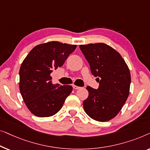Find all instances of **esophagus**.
Wrapping results in <instances>:
<instances>
[{"instance_id":"34e87169","label":"esophagus","mask_w":150,"mask_h":150,"mask_svg":"<svg viewBox=\"0 0 150 150\" xmlns=\"http://www.w3.org/2000/svg\"><path fill=\"white\" fill-rule=\"evenodd\" d=\"M73 88H74L75 90H78V89H79V88H80V87H79V86H77L76 85H73Z\"/></svg>"}]
</instances>
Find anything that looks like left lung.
Listing matches in <instances>:
<instances>
[{"mask_svg":"<svg viewBox=\"0 0 150 150\" xmlns=\"http://www.w3.org/2000/svg\"><path fill=\"white\" fill-rule=\"evenodd\" d=\"M79 48L99 82L97 90L86 88L89 95L83 102L84 111L96 121H109L118 114L129 95V69L119 52L107 44L80 45Z\"/></svg>","mask_w":150,"mask_h":150,"instance_id":"left-lung-1","label":"left lung"}]
</instances>
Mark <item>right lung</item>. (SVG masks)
Instances as JSON below:
<instances>
[{"label":"right lung","mask_w":150,"mask_h":150,"mask_svg":"<svg viewBox=\"0 0 150 150\" xmlns=\"http://www.w3.org/2000/svg\"><path fill=\"white\" fill-rule=\"evenodd\" d=\"M76 45L50 41L31 50L20 69V90L26 107L37 117H50L62 108L71 93L69 85H54L50 76L54 69L62 67Z\"/></svg>","instance_id":"obj_1"}]
</instances>
